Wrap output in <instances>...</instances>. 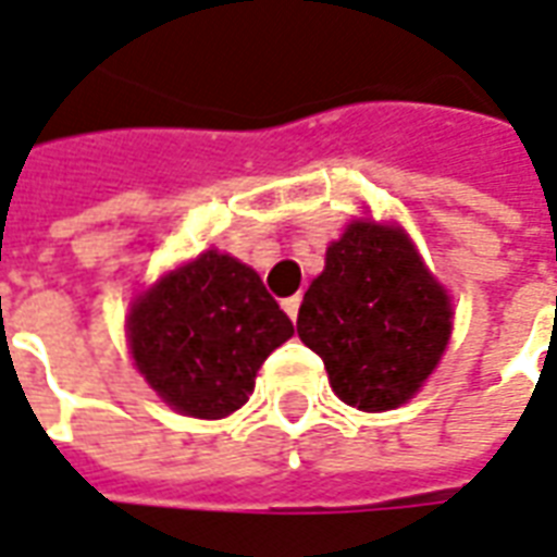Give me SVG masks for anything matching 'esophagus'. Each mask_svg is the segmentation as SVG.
Instances as JSON below:
<instances>
[{
    "mask_svg": "<svg viewBox=\"0 0 557 557\" xmlns=\"http://www.w3.org/2000/svg\"><path fill=\"white\" fill-rule=\"evenodd\" d=\"M299 302H302V297L299 294H294V297H287L285 302H282V309L290 314V321H297V314H299Z\"/></svg>",
    "mask_w": 557,
    "mask_h": 557,
    "instance_id": "1",
    "label": "esophagus"
}]
</instances>
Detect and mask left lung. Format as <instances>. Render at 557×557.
Segmentation results:
<instances>
[{
    "mask_svg": "<svg viewBox=\"0 0 557 557\" xmlns=\"http://www.w3.org/2000/svg\"><path fill=\"white\" fill-rule=\"evenodd\" d=\"M453 330V306L401 227L350 222L302 297L297 333L357 411L417 396Z\"/></svg>",
    "mask_w": 557,
    "mask_h": 557,
    "instance_id": "obj_1",
    "label": "left lung"
}]
</instances>
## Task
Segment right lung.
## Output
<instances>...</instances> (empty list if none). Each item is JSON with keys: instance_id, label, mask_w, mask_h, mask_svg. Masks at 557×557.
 Here are the masks:
<instances>
[{"instance_id": "add662e5", "label": "right lung", "mask_w": 557, "mask_h": 557, "mask_svg": "<svg viewBox=\"0 0 557 557\" xmlns=\"http://www.w3.org/2000/svg\"><path fill=\"white\" fill-rule=\"evenodd\" d=\"M294 323L260 275L222 251H203L137 297L128 314L134 366L173 411L222 420L243 408L263 360Z\"/></svg>"}]
</instances>
